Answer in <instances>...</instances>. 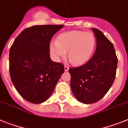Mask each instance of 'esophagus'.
I'll use <instances>...</instances> for the list:
<instances>
[{"instance_id":"1","label":"esophagus","mask_w":128,"mask_h":128,"mask_svg":"<svg viewBox=\"0 0 128 128\" xmlns=\"http://www.w3.org/2000/svg\"><path fill=\"white\" fill-rule=\"evenodd\" d=\"M68 69H69V67H68V66L65 65V71H68Z\"/></svg>"}]
</instances>
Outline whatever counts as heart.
Here are the masks:
<instances>
[{
  "instance_id": "obj_1",
  "label": "heart",
  "mask_w": 128,
  "mask_h": 128,
  "mask_svg": "<svg viewBox=\"0 0 128 128\" xmlns=\"http://www.w3.org/2000/svg\"><path fill=\"white\" fill-rule=\"evenodd\" d=\"M96 40L92 32L72 30L62 32L56 41L50 44V51L54 60L60 62L68 57L72 64L81 65L89 61L96 48Z\"/></svg>"
}]
</instances>
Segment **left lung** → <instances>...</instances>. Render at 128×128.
<instances>
[{"mask_svg": "<svg viewBox=\"0 0 128 128\" xmlns=\"http://www.w3.org/2000/svg\"><path fill=\"white\" fill-rule=\"evenodd\" d=\"M92 29L97 39L94 54L84 65L68 70L72 92L84 104L96 103L105 96L113 84L118 63L113 44L101 30Z\"/></svg>", "mask_w": 128, "mask_h": 128, "instance_id": "1", "label": "left lung"}]
</instances>
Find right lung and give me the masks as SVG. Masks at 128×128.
Returning <instances> with one entry per match:
<instances>
[{
    "label": "right lung",
    "mask_w": 128,
    "mask_h": 128,
    "mask_svg": "<svg viewBox=\"0 0 128 128\" xmlns=\"http://www.w3.org/2000/svg\"><path fill=\"white\" fill-rule=\"evenodd\" d=\"M63 25H34L15 39L9 54L10 74L18 92L28 102L39 104L50 98L64 65L52 62L50 43Z\"/></svg>",
    "instance_id": "add662e5"
}]
</instances>
